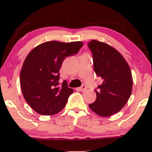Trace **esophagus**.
I'll return each instance as SVG.
<instances>
[{"instance_id":"1","label":"esophagus","mask_w":152,"mask_h":152,"mask_svg":"<svg viewBox=\"0 0 152 152\" xmlns=\"http://www.w3.org/2000/svg\"><path fill=\"white\" fill-rule=\"evenodd\" d=\"M86 86L85 84L82 85V86H81L80 88V90L81 91H84L86 90Z\"/></svg>"}]
</instances>
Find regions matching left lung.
Listing matches in <instances>:
<instances>
[{
	"instance_id": "1",
	"label": "left lung",
	"mask_w": 152,
	"mask_h": 152,
	"mask_svg": "<svg viewBox=\"0 0 152 152\" xmlns=\"http://www.w3.org/2000/svg\"><path fill=\"white\" fill-rule=\"evenodd\" d=\"M93 59V69L103 80L95 89L97 97L89 104L99 116L108 117L118 113L132 94L133 81L129 66L119 52L107 43L92 40L88 44Z\"/></svg>"
}]
</instances>
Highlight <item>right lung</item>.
<instances>
[{
  "instance_id": "right-lung-1",
  "label": "right lung",
  "mask_w": 152,
  "mask_h": 152,
  "mask_svg": "<svg viewBox=\"0 0 152 152\" xmlns=\"http://www.w3.org/2000/svg\"><path fill=\"white\" fill-rule=\"evenodd\" d=\"M82 45L80 41H48L27 56L20 70V88L25 99L37 113L52 115L65 107L73 90L66 81L60 85L59 71L64 59L77 54Z\"/></svg>"
}]
</instances>
